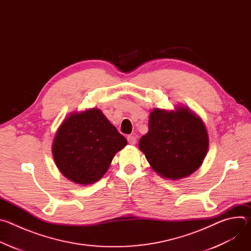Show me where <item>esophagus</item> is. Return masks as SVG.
Here are the masks:
<instances>
[{
	"instance_id": "esophagus-1",
	"label": "esophagus",
	"mask_w": 251,
	"mask_h": 251,
	"mask_svg": "<svg viewBox=\"0 0 251 251\" xmlns=\"http://www.w3.org/2000/svg\"><path fill=\"white\" fill-rule=\"evenodd\" d=\"M127 140H128V143L130 145H135L136 142H137V138L134 135H129L127 137Z\"/></svg>"
}]
</instances>
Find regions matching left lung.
I'll return each instance as SVG.
<instances>
[{
    "instance_id": "left-lung-1",
    "label": "left lung",
    "mask_w": 251,
    "mask_h": 251,
    "mask_svg": "<svg viewBox=\"0 0 251 251\" xmlns=\"http://www.w3.org/2000/svg\"><path fill=\"white\" fill-rule=\"evenodd\" d=\"M148 125L139 149L158 175L178 180L201 166L208 149V135L201 119L188 107L177 106L172 111L155 108Z\"/></svg>"
}]
</instances>
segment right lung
<instances>
[{
	"instance_id": "obj_1",
	"label": "right lung",
	"mask_w": 251,
	"mask_h": 251,
	"mask_svg": "<svg viewBox=\"0 0 251 251\" xmlns=\"http://www.w3.org/2000/svg\"><path fill=\"white\" fill-rule=\"evenodd\" d=\"M126 145V138L101 110L91 108L64 119L51 150L55 165L65 177L79 185H90L100 180L115 154Z\"/></svg>"
}]
</instances>
